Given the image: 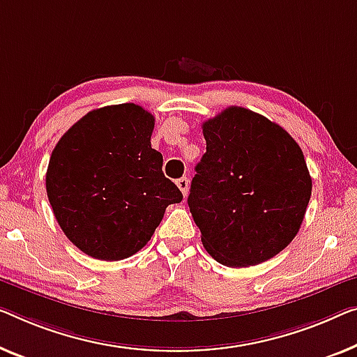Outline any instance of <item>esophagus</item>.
I'll return each mask as SVG.
<instances>
[{
  "label": "esophagus",
  "instance_id": "34e87169",
  "mask_svg": "<svg viewBox=\"0 0 357 357\" xmlns=\"http://www.w3.org/2000/svg\"><path fill=\"white\" fill-rule=\"evenodd\" d=\"M176 184H178L181 192H183V195L184 197L188 195V192H189V178H181V179L176 181Z\"/></svg>",
  "mask_w": 357,
  "mask_h": 357
}]
</instances>
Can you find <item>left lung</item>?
Here are the masks:
<instances>
[{"mask_svg": "<svg viewBox=\"0 0 357 357\" xmlns=\"http://www.w3.org/2000/svg\"><path fill=\"white\" fill-rule=\"evenodd\" d=\"M202 128L206 152L188 197L202 243L231 268L268 261L294 241L310 204L305 155L284 128L236 105Z\"/></svg>", "mask_w": 357, "mask_h": 357, "instance_id": "1", "label": "left lung"}]
</instances>
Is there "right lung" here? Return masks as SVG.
Masks as SVG:
<instances>
[{
    "label": "right lung",
    "mask_w": 357,
    "mask_h": 357,
    "mask_svg": "<svg viewBox=\"0 0 357 357\" xmlns=\"http://www.w3.org/2000/svg\"><path fill=\"white\" fill-rule=\"evenodd\" d=\"M155 119L136 104L88 112L51 153L46 192L73 245L102 261L146 245L168 205L183 194L162 172L151 146Z\"/></svg>",
    "instance_id": "right-lung-1"
}]
</instances>
